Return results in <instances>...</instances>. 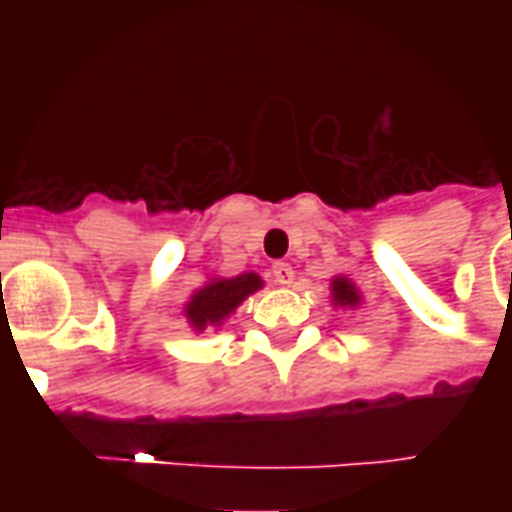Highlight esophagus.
<instances>
[{
	"instance_id": "esophagus-1",
	"label": "esophagus",
	"mask_w": 512,
	"mask_h": 512,
	"mask_svg": "<svg viewBox=\"0 0 512 512\" xmlns=\"http://www.w3.org/2000/svg\"><path fill=\"white\" fill-rule=\"evenodd\" d=\"M271 276L276 284H281V287H289V284L295 281V271H292V265L289 263H273Z\"/></svg>"
}]
</instances>
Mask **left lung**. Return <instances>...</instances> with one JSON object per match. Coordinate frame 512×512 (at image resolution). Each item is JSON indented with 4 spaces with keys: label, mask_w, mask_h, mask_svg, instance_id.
<instances>
[{
    "label": "left lung",
    "mask_w": 512,
    "mask_h": 512,
    "mask_svg": "<svg viewBox=\"0 0 512 512\" xmlns=\"http://www.w3.org/2000/svg\"><path fill=\"white\" fill-rule=\"evenodd\" d=\"M332 303L340 305V308H356L361 303V295H358L356 284L345 276H335L332 279Z\"/></svg>",
    "instance_id": "1"
}]
</instances>
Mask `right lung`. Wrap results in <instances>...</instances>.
<instances>
[{
	"mask_svg": "<svg viewBox=\"0 0 512 512\" xmlns=\"http://www.w3.org/2000/svg\"><path fill=\"white\" fill-rule=\"evenodd\" d=\"M260 287H263V279L257 273H241L236 279H209L185 303V319L196 332L207 327H220Z\"/></svg>",
	"mask_w": 512,
	"mask_h": 512,
	"instance_id": "add662e5",
	"label": "right lung"
}]
</instances>
